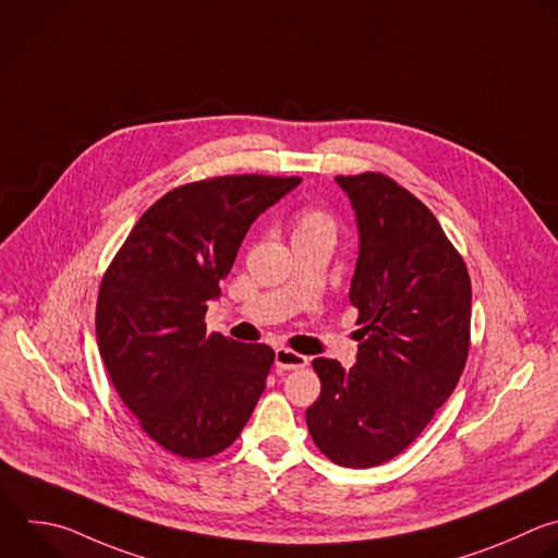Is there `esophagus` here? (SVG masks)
I'll return each instance as SVG.
<instances>
[{"mask_svg": "<svg viewBox=\"0 0 558 558\" xmlns=\"http://www.w3.org/2000/svg\"><path fill=\"white\" fill-rule=\"evenodd\" d=\"M308 363V359L295 350L289 348H278L276 350V365L278 369H300Z\"/></svg>", "mask_w": 558, "mask_h": 558, "instance_id": "obj_1", "label": "esophagus"}]
</instances>
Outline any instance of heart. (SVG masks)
Segmentation results:
<instances>
[{
	"instance_id": "1",
	"label": "heart",
	"mask_w": 558,
	"mask_h": 558,
	"mask_svg": "<svg viewBox=\"0 0 558 558\" xmlns=\"http://www.w3.org/2000/svg\"><path fill=\"white\" fill-rule=\"evenodd\" d=\"M337 221L335 217L319 206H304L291 217V239H326L335 241Z\"/></svg>"
}]
</instances>
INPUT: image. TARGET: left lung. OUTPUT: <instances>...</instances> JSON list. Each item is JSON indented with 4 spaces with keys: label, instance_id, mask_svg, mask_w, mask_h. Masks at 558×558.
<instances>
[{
    "label": "left lung",
    "instance_id": "1",
    "mask_svg": "<svg viewBox=\"0 0 558 558\" xmlns=\"http://www.w3.org/2000/svg\"><path fill=\"white\" fill-rule=\"evenodd\" d=\"M359 226L350 282L359 356H317L306 410L317 449L339 466H379L405 451L456 390L471 343V278L432 210L392 177L337 174Z\"/></svg>",
    "mask_w": 558,
    "mask_h": 558
}]
</instances>
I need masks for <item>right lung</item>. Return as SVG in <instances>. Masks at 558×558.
Wrapping results in <instances>:
<instances>
[{"label":"right lung","mask_w":558,"mask_h":558,"mask_svg":"<svg viewBox=\"0 0 558 558\" xmlns=\"http://www.w3.org/2000/svg\"><path fill=\"white\" fill-rule=\"evenodd\" d=\"M300 181L183 183L140 217L102 276L96 337L107 375L142 432L179 458L228 449L265 390L274 348L208 332L206 311L254 219Z\"/></svg>","instance_id":"add662e5"}]
</instances>
